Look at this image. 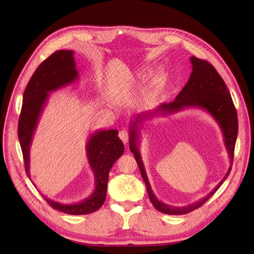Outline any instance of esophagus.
<instances>
[{
  "mask_svg": "<svg viewBox=\"0 0 254 254\" xmlns=\"http://www.w3.org/2000/svg\"><path fill=\"white\" fill-rule=\"evenodd\" d=\"M119 136H120V138L125 142V143H127V141H128V132L127 131V130H121L120 132H119Z\"/></svg>",
  "mask_w": 254,
  "mask_h": 254,
  "instance_id": "1",
  "label": "esophagus"
}]
</instances>
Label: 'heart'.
Here are the masks:
<instances>
[{
  "instance_id": "heart-1",
  "label": "heart",
  "mask_w": 254,
  "mask_h": 254,
  "mask_svg": "<svg viewBox=\"0 0 254 254\" xmlns=\"http://www.w3.org/2000/svg\"><path fill=\"white\" fill-rule=\"evenodd\" d=\"M152 72H153V69L151 67H142L141 69H139L137 75H138V77H141V78L147 77L152 74Z\"/></svg>"
}]
</instances>
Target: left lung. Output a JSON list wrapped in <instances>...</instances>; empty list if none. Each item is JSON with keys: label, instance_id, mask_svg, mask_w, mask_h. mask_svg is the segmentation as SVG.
<instances>
[{"label": "left lung", "instance_id": "1", "mask_svg": "<svg viewBox=\"0 0 254 254\" xmlns=\"http://www.w3.org/2000/svg\"><path fill=\"white\" fill-rule=\"evenodd\" d=\"M190 61L192 63V73L188 82L176 96L175 100L169 103H161L154 111H148L137 114L131 120L129 125V150L134 156L141 177L144 181V184L147 186L149 198L158 211L169 215H183L192 212L193 210L202 206L220 188V186L229 176L232 168L234 148L238 133L237 113L230 92L224 80L208 61L199 59L195 56H192L190 58ZM187 107L202 108L209 112L220 125L225 137V143L231 158L232 165L222 182L204 198L187 206H170L158 200L151 190L145 169H144L138 151L139 127L143 126L144 122L158 114L169 115Z\"/></svg>", "mask_w": 254, "mask_h": 254}]
</instances>
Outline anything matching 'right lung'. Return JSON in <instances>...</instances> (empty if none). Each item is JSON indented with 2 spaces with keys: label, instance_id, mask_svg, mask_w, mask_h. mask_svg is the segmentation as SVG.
I'll return each instance as SVG.
<instances>
[{
  "label": "right lung",
  "instance_id": "right-lung-1",
  "mask_svg": "<svg viewBox=\"0 0 254 254\" xmlns=\"http://www.w3.org/2000/svg\"><path fill=\"white\" fill-rule=\"evenodd\" d=\"M73 55L74 52L72 50L54 52L36 69L24 91L18 136L25 171L30 180L31 143L50 93L74 83L79 78ZM118 134V129H101L89 135L85 149L88 164L94 175V190L83 201L73 204L59 203L42 194L53 209L70 215H85L102 206L106 197L108 173L125 151L124 142Z\"/></svg>",
  "mask_w": 254,
  "mask_h": 254
}]
</instances>
